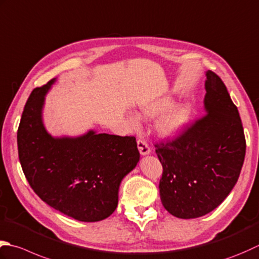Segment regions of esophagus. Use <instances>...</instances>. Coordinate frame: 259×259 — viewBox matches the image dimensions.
<instances>
[{"instance_id": "obj_1", "label": "esophagus", "mask_w": 259, "mask_h": 259, "mask_svg": "<svg viewBox=\"0 0 259 259\" xmlns=\"http://www.w3.org/2000/svg\"><path fill=\"white\" fill-rule=\"evenodd\" d=\"M137 145H138V149L140 151V154L143 156H146L150 154V147L149 145L146 143L145 140L143 139H138V141H137Z\"/></svg>"}]
</instances>
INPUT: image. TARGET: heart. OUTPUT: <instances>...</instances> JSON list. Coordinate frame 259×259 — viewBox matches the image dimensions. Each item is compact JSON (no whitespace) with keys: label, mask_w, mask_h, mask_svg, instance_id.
Here are the masks:
<instances>
[{"label":"heart","mask_w":259,"mask_h":259,"mask_svg":"<svg viewBox=\"0 0 259 259\" xmlns=\"http://www.w3.org/2000/svg\"><path fill=\"white\" fill-rule=\"evenodd\" d=\"M173 102L169 99H161L157 102L146 106L143 113L147 116H153L165 112L157 123L158 133L166 138H177L184 133L192 115V106L189 103H181L171 106ZM131 122L135 119L130 118Z\"/></svg>","instance_id":"obj_1"}]
</instances>
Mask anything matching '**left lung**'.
Listing matches in <instances>:
<instances>
[{
    "label": "left lung",
    "instance_id": "left-lung-1",
    "mask_svg": "<svg viewBox=\"0 0 259 259\" xmlns=\"http://www.w3.org/2000/svg\"><path fill=\"white\" fill-rule=\"evenodd\" d=\"M203 118L176 139L156 144L160 200L171 215L194 219L219 206L236 185L246 154L244 128L226 85L207 70Z\"/></svg>",
    "mask_w": 259,
    "mask_h": 259
}]
</instances>
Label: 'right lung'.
<instances>
[{
  "mask_svg": "<svg viewBox=\"0 0 259 259\" xmlns=\"http://www.w3.org/2000/svg\"><path fill=\"white\" fill-rule=\"evenodd\" d=\"M56 78L34 89L18 129V150L25 179L48 205L83 222H96L118 206L123 177L140 158L135 137L96 134L53 137L42 121L45 96Z\"/></svg>",
  "mask_w": 259,
  "mask_h": 259,
  "instance_id": "add662e5",
  "label": "right lung"
}]
</instances>
